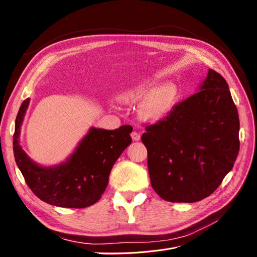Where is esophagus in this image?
<instances>
[{
    "label": "esophagus",
    "mask_w": 257,
    "mask_h": 257,
    "mask_svg": "<svg viewBox=\"0 0 257 257\" xmlns=\"http://www.w3.org/2000/svg\"><path fill=\"white\" fill-rule=\"evenodd\" d=\"M131 136H132V138H133V141H135V142L141 141V134L137 133V132H132Z\"/></svg>",
    "instance_id": "34e87169"
}]
</instances>
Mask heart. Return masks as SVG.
I'll list each match as a JSON object with an SVG mask.
<instances>
[{"mask_svg":"<svg viewBox=\"0 0 257 257\" xmlns=\"http://www.w3.org/2000/svg\"><path fill=\"white\" fill-rule=\"evenodd\" d=\"M177 89L174 84H164L159 87V82L145 80L138 82L120 95L125 103L137 102L144 97L138 106V112L144 119L159 120L165 116L175 104Z\"/></svg>","mask_w":257,"mask_h":257,"instance_id":"obj_1","label":"heart"}]
</instances>
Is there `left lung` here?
Listing matches in <instances>:
<instances>
[{
	"mask_svg": "<svg viewBox=\"0 0 257 257\" xmlns=\"http://www.w3.org/2000/svg\"><path fill=\"white\" fill-rule=\"evenodd\" d=\"M153 190L172 203H195L219 188L239 152V115L228 84L213 69L199 91L146 126Z\"/></svg>",
	"mask_w": 257,
	"mask_h": 257,
	"instance_id": "8db88e82",
	"label": "left lung"
}]
</instances>
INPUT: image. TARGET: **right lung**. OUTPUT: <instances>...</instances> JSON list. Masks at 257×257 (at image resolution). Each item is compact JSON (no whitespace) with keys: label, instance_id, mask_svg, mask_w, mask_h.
Returning <instances> with one entry per match:
<instances>
[{"label":"right lung","instance_id":"1","mask_svg":"<svg viewBox=\"0 0 257 257\" xmlns=\"http://www.w3.org/2000/svg\"><path fill=\"white\" fill-rule=\"evenodd\" d=\"M30 99L23 100L15 122V161L29 188L43 201L57 207L85 208L102 196L115 161L132 143L133 127L114 131L91 127L74 153L60 165L36 164L19 145L20 128Z\"/></svg>","mask_w":257,"mask_h":257}]
</instances>
